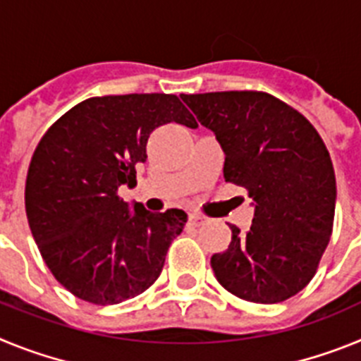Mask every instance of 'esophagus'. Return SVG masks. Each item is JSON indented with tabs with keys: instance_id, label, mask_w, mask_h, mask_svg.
<instances>
[{
	"instance_id": "esophagus-1",
	"label": "esophagus",
	"mask_w": 361,
	"mask_h": 361,
	"mask_svg": "<svg viewBox=\"0 0 361 361\" xmlns=\"http://www.w3.org/2000/svg\"><path fill=\"white\" fill-rule=\"evenodd\" d=\"M204 224H206V219L200 215H190V219H188V226H191V228H200Z\"/></svg>"
}]
</instances>
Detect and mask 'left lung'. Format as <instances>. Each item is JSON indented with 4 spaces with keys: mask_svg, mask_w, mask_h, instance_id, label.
Masks as SVG:
<instances>
[{
    "mask_svg": "<svg viewBox=\"0 0 361 361\" xmlns=\"http://www.w3.org/2000/svg\"><path fill=\"white\" fill-rule=\"evenodd\" d=\"M224 152V178L247 190L250 231L231 228L212 257L216 280L255 304L291 298L311 282L333 231L336 178L322 137L295 108L264 92L180 95Z\"/></svg>",
    "mask_w": 361,
    "mask_h": 361,
    "instance_id": "8db88e82",
    "label": "left lung"
}]
</instances>
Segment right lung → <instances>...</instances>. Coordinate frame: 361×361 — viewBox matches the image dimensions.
<instances>
[{
	"instance_id": "add662e5",
	"label": "right lung",
	"mask_w": 361,
	"mask_h": 361,
	"mask_svg": "<svg viewBox=\"0 0 361 361\" xmlns=\"http://www.w3.org/2000/svg\"><path fill=\"white\" fill-rule=\"evenodd\" d=\"M168 123L197 126L175 95L92 97L59 117L32 155L28 226L57 282L85 302L114 305L145 293L188 222L183 209L152 213L117 195L135 186L149 133Z\"/></svg>"
}]
</instances>
